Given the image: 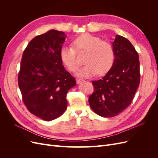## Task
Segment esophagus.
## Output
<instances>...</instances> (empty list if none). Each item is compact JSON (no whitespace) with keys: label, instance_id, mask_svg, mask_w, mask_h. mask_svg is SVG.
Instances as JSON below:
<instances>
[{"label":"esophagus","instance_id":"1","mask_svg":"<svg viewBox=\"0 0 158 158\" xmlns=\"http://www.w3.org/2000/svg\"><path fill=\"white\" fill-rule=\"evenodd\" d=\"M84 79H81V78H78V79H76V82H77V84H80L81 82H84Z\"/></svg>","mask_w":158,"mask_h":158}]
</instances>
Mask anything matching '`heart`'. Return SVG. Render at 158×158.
I'll return each instance as SVG.
<instances>
[{
    "instance_id": "heart-1",
    "label": "heart",
    "mask_w": 158,
    "mask_h": 158,
    "mask_svg": "<svg viewBox=\"0 0 158 158\" xmlns=\"http://www.w3.org/2000/svg\"><path fill=\"white\" fill-rule=\"evenodd\" d=\"M73 47L64 46L60 50V58L63 64L70 72L78 69L77 52H85L84 63L76 74L80 77L89 78L98 74H106L113 66L114 51L109 42L89 33L78 37L73 41Z\"/></svg>"
}]
</instances>
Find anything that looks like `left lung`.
I'll list each match as a JSON object with an SVG mask.
<instances>
[{
    "label": "left lung",
    "mask_w": 158,
    "mask_h": 158,
    "mask_svg": "<svg viewBox=\"0 0 158 158\" xmlns=\"http://www.w3.org/2000/svg\"><path fill=\"white\" fill-rule=\"evenodd\" d=\"M113 47V66L103 78L93 81L94 91L88 99L93 111L103 117L116 116L130 106L140 80L138 54L131 43L117 35Z\"/></svg>",
    "instance_id": "obj_1"
}]
</instances>
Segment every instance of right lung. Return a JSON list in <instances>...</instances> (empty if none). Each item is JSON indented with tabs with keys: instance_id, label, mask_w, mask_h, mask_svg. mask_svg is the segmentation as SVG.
<instances>
[{
	"instance_id": "add662e5",
	"label": "right lung",
	"mask_w": 158,
	"mask_h": 158,
	"mask_svg": "<svg viewBox=\"0 0 158 158\" xmlns=\"http://www.w3.org/2000/svg\"><path fill=\"white\" fill-rule=\"evenodd\" d=\"M66 35L51 30L32 39L23 51L18 82L27 110L47 121L60 117L67 107L66 95L76 85L60 58Z\"/></svg>"
}]
</instances>
